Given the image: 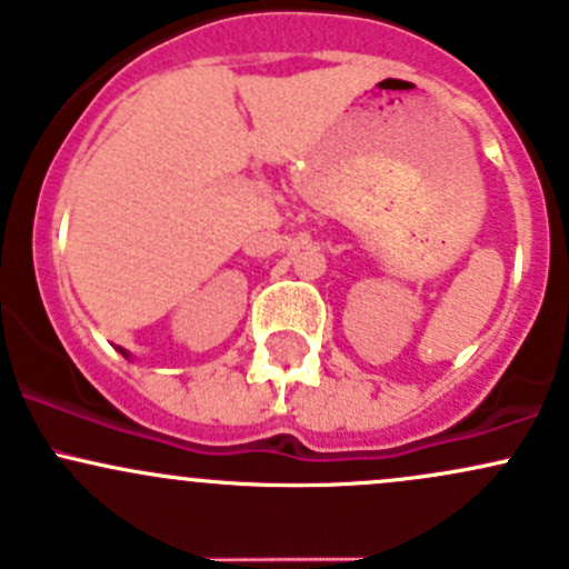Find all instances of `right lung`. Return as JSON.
Returning <instances> with one entry per match:
<instances>
[{
    "label": "right lung",
    "mask_w": 569,
    "mask_h": 569,
    "mask_svg": "<svg viewBox=\"0 0 569 569\" xmlns=\"http://www.w3.org/2000/svg\"><path fill=\"white\" fill-rule=\"evenodd\" d=\"M120 353H122V350H120ZM122 356H126V353H122Z\"/></svg>",
    "instance_id": "right-lung-1"
}]
</instances>
